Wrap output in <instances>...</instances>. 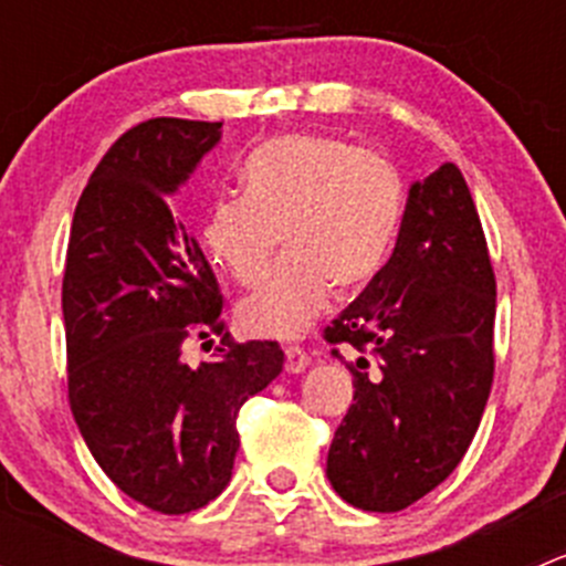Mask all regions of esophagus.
<instances>
[{
  "instance_id": "esophagus-1",
  "label": "esophagus",
  "mask_w": 566,
  "mask_h": 566,
  "mask_svg": "<svg viewBox=\"0 0 566 566\" xmlns=\"http://www.w3.org/2000/svg\"><path fill=\"white\" fill-rule=\"evenodd\" d=\"M284 358H287V361H284V369H287V373H293V375H298V373H304L306 367H310V353L304 350V347H287V350H284Z\"/></svg>"
}]
</instances>
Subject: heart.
<instances>
[{
	"label": "heart",
	"instance_id": "1",
	"mask_svg": "<svg viewBox=\"0 0 566 566\" xmlns=\"http://www.w3.org/2000/svg\"><path fill=\"white\" fill-rule=\"evenodd\" d=\"M243 197H221L202 221V247L238 284L262 279L238 306L243 334L293 339L319 317L331 287L353 293L389 260L402 224V182L384 156L323 134H287L241 164Z\"/></svg>",
	"mask_w": 566,
	"mask_h": 566
}]
</instances>
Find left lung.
Returning a JSON list of instances; mask_svg holds the SVG:
<instances>
[{
	"label": "left lung",
	"mask_w": 566,
	"mask_h": 566,
	"mask_svg": "<svg viewBox=\"0 0 566 566\" xmlns=\"http://www.w3.org/2000/svg\"><path fill=\"white\" fill-rule=\"evenodd\" d=\"M493 323L482 221L465 177L441 164L410 186L391 260L325 328L331 345L378 358L373 373L345 361L356 391L325 476L347 504L399 512L460 465L493 386Z\"/></svg>",
	"instance_id": "left-lung-1"
}]
</instances>
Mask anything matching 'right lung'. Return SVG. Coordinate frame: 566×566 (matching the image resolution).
Instances as JSON below:
<instances>
[{"mask_svg": "<svg viewBox=\"0 0 566 566\" xmlns=\"http://www.w3.org/2000/svg\"><path fill=\"white\" fill-rule=\"evenodd\" d=\"M221 123L158 117L114 142L78 197L62 279L67 397L104 473L147 510L186 515L230 484L241 405L282 373L276 342L221 336L188 367L191 334H221L213 271L169 199Z\"/></svg>", "mask_w": 566, "mask_h": 566, "instance_id": "obj_1", "label": "right lung"}]
</instances>
